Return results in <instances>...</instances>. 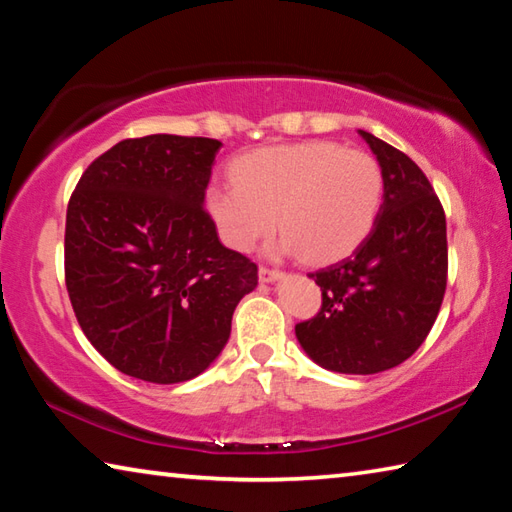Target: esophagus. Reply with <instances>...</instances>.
Returning <instances> with one entry per match:
<instances>
[{
	"label": "esophagus",
	"instance_id": "34e87169",
	"mask_svg": "<svg viewBox=\"0 0 512 512\" xmlns=\"http://www.w3.org/2000/svg\"><path fill=\"white\" fill-rule=\"evenodd\" d=\"M282 273L277 271V268H271V266H259V280L262 282H273V280H277V277H280Z\"/></svg>",
	"mask_w": 512,
	"mask_h": 512
}]
</instances>
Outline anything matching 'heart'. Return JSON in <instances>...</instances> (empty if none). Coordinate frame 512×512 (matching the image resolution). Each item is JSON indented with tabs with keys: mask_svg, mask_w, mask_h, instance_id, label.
<instances>
[{
	"mask_svg": "<svg viewBox=\"0 0 512 512\" xmlns=\"http://www.w3.org/2000/svg\"><path fill=\"white\" fill-rule=\"evenodd\" d=\"M232 183L205 192V210L228 248L248 253L275 228L280 250L329 264L354 253L375 225L384 173L363 151L336 142L271 146L239 155Z\"/></svg>",
	"mask_w": 512,
	"mask_h": 512,
	"instance_id": "b5f03b06",
	"label": "heart"
}]
</instances>
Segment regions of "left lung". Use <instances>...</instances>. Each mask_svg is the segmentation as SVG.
<instances>
[{
  "mask_svg": "<svg viewBox=\"0 0 512 512\" xmlns=\"http://www.w3.org/2000/svg\"><path fill=\"white\" fill-rule=\"evenodd\" d=\"M359 133L384 173V203L350 257L309 273L323 305L296 325V336L318 366L372 375L409 359L436 323L447 289V223L418 164Z\"/></svg>",
  "mask_w": 512,
  "mask_h": 512,
  "instance_id": "left-lung-1",
  "label": "left lung"
}]
</instances>
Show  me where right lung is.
Here are the masks:
<instances>
[{"label":"right lung","instance_id":"add662e5","mask_svg":"<svg viewBox=\"0 0 512 512\" xmlns=\"http://www.w3.org/2000/svg\"><path fill=\"white\" fill-rule=\"evenodd\" d=\"M219 149L210 137L121 140L69 198V302L88 341L124 375L153 384L201 375L257 287V264L221 244L203 205Z\"/></svg>","mask_w":512,"mask_h":512}]
</instances>
